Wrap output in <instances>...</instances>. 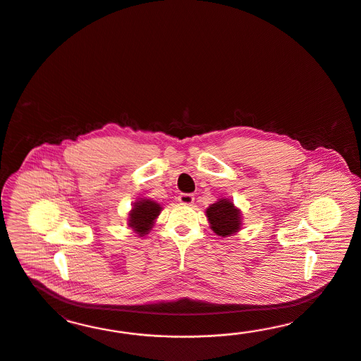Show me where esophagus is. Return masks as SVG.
Instances as JSON below:
<instances>
[{"label":"esophagus","instance_id":"34e87169","mask_svg":"<svg viewBox=\"0 0 361 361\" xmlns=\"http://www.w3.org/2000/svg\"><path fill=\"white\" fill-rule=\"evenodd\" d=\"M177 200H178L180 204H184V205H192L195 202L193 195H186V193L180 195V196L177 197Z\"/></svg>","mask_w":361,"mask_h":361}]
</instances>
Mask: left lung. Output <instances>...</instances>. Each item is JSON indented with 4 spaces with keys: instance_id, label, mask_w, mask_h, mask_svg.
<instances>
[{
    "instance_id": "left-lung-1",
    "label": "left lung",
    "mask_w": 361,
    "mask_h": 361,
    "mask_svg": "<svg viewBox=\"0 0 361 361\" xmlns=\"http://www.w3.org/2000/svg\"><path fill=\"white\" fill-rule=\"evenodd\" d=\"M205 213L210 229L222 238L238 233L242 228V213L228 198H219Z\"/></svg>"
}]
</instances>
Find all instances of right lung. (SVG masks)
<instances>
[{
	"instance_id": "add662e5",
	"label": "right lung",
	"mask_w": 361,
	"mask_h": 361,
	"mask_svg": "<svg viewBox=\"0 0 361 361\" xmlns=\"http://www.w3.org/2000/svg\"><path fill=\"white\" fill-rule=\"evenodd\" d=\"M163 207L149 198H139L133 202L128 213V228H131L139 237L147 235L153 228Z\"/></svg>"
}]
</instances>
